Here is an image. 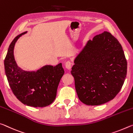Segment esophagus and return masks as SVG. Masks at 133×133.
I'll use <instances>...</instances> for the list:
<instances>
[{
  "label": "esophagus",
  "instance_id": "34e87169",
  "mask_svg": "<svg viewBox=\"0 0 133 133\" xmlns=\"http://www.w3.org/2000/svg\"><path fill=\"white\" fill-rule=\"evenodd\" d=\"M65 68H66L67 69H68V70H70L71 68V62L69 61H67L66 63H65Z\"/></svg>",
  "mask_w": 133,
  "mask_h": 133
}]
</instances>
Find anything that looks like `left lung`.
I'll return each mask as SVG.
<instances>
[{"label":"left lung","instance_id":"left-lung-1","mask_svg":"<svg viewBox=\"0 0 133 133\" xmlns=\"http://www.w3.org/2000/svg\"><path fill=\"white\" fill-rule=\"evenodd\" d=\"M71 74L80 101L99 105L112 100L123 87L127 63L121 45L108 32L88 41L74 60Z\"/></svg>","mask_w":133,"mask_h":133}]
</instances>
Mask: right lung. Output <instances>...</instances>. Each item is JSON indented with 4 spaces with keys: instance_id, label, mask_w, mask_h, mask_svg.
I'll return each mask as SVG.
<instances>
[{
    "instance_id": "1",
    "label": "right lung",
    "mask_w": 133,
    "mask_h": 133,
    "mask_svg": "<svg viewBox=\"0 0 133 133\" xmlns=\"http://www.w3.org/2000/svg\"><path fill=\"white\" fill-rule=\"evenodd\" d=\"M26 32L17 35L10 44L4 61L5 74L13 93L21 103L34 107H44L55 99L64 70L61 63L55 66L45 65L36 71H25L17 66L15 45Z\"/></svg>"
}]
</instances>
